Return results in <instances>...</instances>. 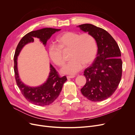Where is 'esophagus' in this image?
Listing matches in <instances>:
<instances>
[{
    "label": "esophagus",
    "instance_id": "34e87169",
    "mask_svg": "<svg viewBox=\"0 0 135 135\" xmlns=\"http://www.w3.org/2000/svg\"><path fill=\"white\" fill-rule=\"evenodd\" d=\"M67 79H73L75 78V76H67Z\"/></svg>",
    "mask_w": 135,
    "mask_h": 135
}]
</instances>
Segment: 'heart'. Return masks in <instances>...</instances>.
I'll return each mask as SVG.
<instances>
[{
	"label": "heart",
	"instance_id": "obj_1",
	"mask_svg": "<svg viewBox=\"0 0 135 135\" xmlns=\"http://www.w3.org/2000/svg\"><path fill=\"white\" fill-rule=\"evenodd\" d=\"M57 42L59 47L51 44L48 52L50 59L57 66H62L65 60L62 57L64 52L70 50V60L61 70L64 74L74 75L83 68V64L88 65L94 59L97 52V45L94 38L90 34L80 35L74 32H66L61 35Z\"/></svg>",
	"mask_w": 135,
	"mask_h": 135
}]
</instances>
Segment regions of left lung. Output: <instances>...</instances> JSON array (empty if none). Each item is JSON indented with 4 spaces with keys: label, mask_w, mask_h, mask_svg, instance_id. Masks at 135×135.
<instances>
[{
    "label": "left lung",
    "mask_w": 135,
    "mask_h": 135,
    "mask_svg": "<svg viewBox=\"0 0 135 135\" xmlns=\"http://www.w3.org/2000/svg\"><path fill=\"white\" fill-rule=\"evenodd\" d=\"M77 27L91 35L98 47L97 57L84 71L86 83L81 92L91 101L105 100L114 93L121 80L123 63L120 50L113 37L104 29L89 23Z\"/></svg>",
    "instance_id": "1"
}]
</instances>
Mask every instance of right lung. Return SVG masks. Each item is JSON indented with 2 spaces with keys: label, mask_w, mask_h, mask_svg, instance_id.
Segmentation results:
<instances>
[{
  "label": "right lung",
  "mask_w": 135,
  "mask_h": 135,
  "mask_svg": "<svg viewBox=\"0 0 135 135\" xmlns=\"http://www.w3.org/2000/svg\"><path fill=\"white\" fill-rule=\"evenodd\" d=\"M60 30L61 29L44 28L31 31L22 38L16 47L14 60L17 85L25 98L35 105L44 106L52 103L59 96L64 83L67 80L66 77L65 76L61 78L60 77L55 68L50 64V72L46 81L40 86H29L25 84L20 79L17 68V57L25 46L33 43L35 38H38L40 42L46 46L47 41L52 35Z\"/></svg>",
  "instance_id": "add662e5"
}]
</instances>
